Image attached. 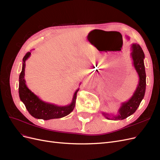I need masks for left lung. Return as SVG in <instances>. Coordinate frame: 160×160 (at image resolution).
I'll return each instance as SVG.
<instances>
[{
	"instance_id": "8db88e82",
	"label": "left lung",
	"mask_w": 160,
	"mask_h": 160,
	"mask_svg": "<svg viewBox=\"0 0 160 160\" xmlns=\"http://www.w3.org/2000/svg\"><path fill=\"white\" fill-rule=\"evenodd\" d=\"M131 57L134 69L139 76L137 88L129 99L121 103L117 115L102 112L104 117L108 119L122 120L126 119L135 112L144 98L146 88V74L143 62L145 55L142 47L138 43H133L132 45Z\"/></svg>"
}]
</instances>
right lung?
I'll return each mask as SVG.
<instances>
[{
	"label": "right lung",
	"mask_w": 160,
	"mask_h": 160,
	"mask_svg": "<svg viewBox=\"0 0 160 160\" xmlns=\"http://www.w3.org/2000/svg\"><path fill=\"white\" fill-rule=\"evenodd\" d=\"M31 52H28L22 59V71L19 75L18 93L21 101L25 104L27 111L33 118L49 120L58 119L68 115L73 110L77 98V93L79 88L77 89L72 97L71 103L64 106H58L41 100L37 95L27 88L25 79V62L31 55ZM81 85V83H80Z\"/></svg>",
	"instance_id": "obj_1"
}]
</instances>
